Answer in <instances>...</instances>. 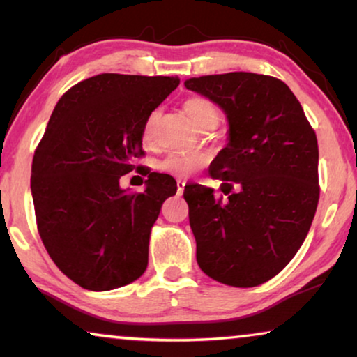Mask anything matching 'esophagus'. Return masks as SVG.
I'll list each match as a JSON object with an SVG mask.
<instances>
[{"label": "esophagus", "instance_id": "esophagus-1", "mask_svg": "<svg viewBox=\"0 0 357 357\" xmlns=\"http://www.w3.org/2000/svg\"><path fill=\"white\" fill-rule=\"evenodd\" d=\"M183 190H185V180H177V192H178V195H182L183 193Z\"/></svg>", "mask_w": 357, "mask_h": 357}]
</instances>
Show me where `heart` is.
<instances>
[{
    "label": "heart",
    "instance_id": "obj_1",
    "mask_svg": "<svg viewBox=\"0 0 357 357\" xmlns=\"http://www.w3.org/2000/svg\"><path fill=\"white\" fill-rule=\"evenodd\" d=\"M183 110L185 114L188 115V119L192 120L198 128H203V126H214L219 120L218 105L204 96L188 97V99L183 102ZM158 116L159 112L154 110L151 112L148 119L144 120L143 131H141L144 143L151 144L154 141V128ZM208 160L209 155L206 153H199V151H197V153H180V151H175V153H169L159 160L158 169L162 170L165 174L174 175V177L187 178L192 174L197 172V170L204 167V165L208 164Z\"/></svg>",
    "mask_w": 357,
    "mask_h": 357
}]
</instances>
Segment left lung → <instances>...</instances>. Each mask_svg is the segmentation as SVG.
Instances as JSON below:
<instances>
[{"label":"left lung","instance_id":"8db88e82","mask_svg":"<svg viewBox=\"0 0 357 357\" xmlns=\"http://www.w3.org/2000/svg\"><path fill=\"white\" fill-rule=\"evenodd\" d=\"M185 87L211 99L229 120V143L211 164L227 202L202 185L183 192L197 261L222 284H263L292 260L314 221L315 131L292 91L273 76L226 73L192 77Z\"/></svg>","mask_w":357,"mask_h":357}]
</instances>
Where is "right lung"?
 Wrapping results in <instances>:
<instances>
[{"label":"right lung","instance_id":"add662e5","mask_svg":"<svg viewBox=\"0 0 357 357\" xmlns=\"http://www.w3.org/2000/svg\"><path fill=\"white\" fill-rule=\"evenodd\" d=\"M178 84L104 73L68 89L48 120L32 160L37 229L55 265L84 289H116L146 271L151 229L177 183L146 172L144 192L130 193L119 180L144 155V120Z\"/></svg>","mask_w":357,"mask_h":357}]
</instances>
